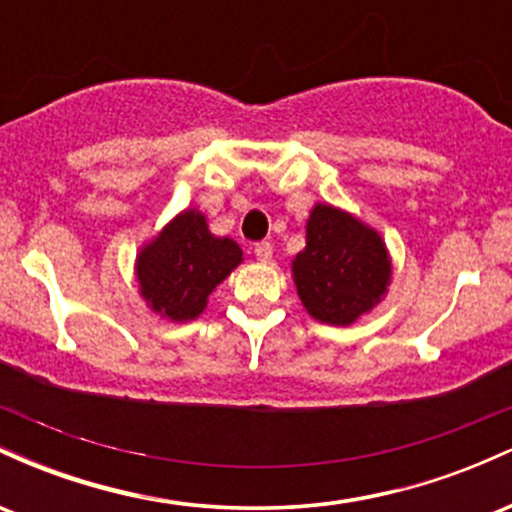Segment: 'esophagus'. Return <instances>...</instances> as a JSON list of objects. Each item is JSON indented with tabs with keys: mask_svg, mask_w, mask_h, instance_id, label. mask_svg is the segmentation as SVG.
<instances>
[{
	"mask_svg": "<svg viewBox=\"0 0 512 512\" xmlns=\"http://www.w3.org/2000/svg\"><path fill=\"white\" fill-rule=\"evenodd\" d=\"M252 252H255V257L260 262H269V260H272V243H267V240H262V243H255Z\"/></svg>",
	"mask_w": 512,
	"mask_h": 512,
	"instance_id": "esophagus-1",
	"label": "esophagus"
}]
</instances>
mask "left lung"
Masks as SVG:
<instances>
[{
    "mask_svg": "<svg viewBox=\"0 0 512 512\" xmlns=\"http://www.w3.org/2000/svg\"><path fill=\"white\" fill-rule=\"evenodd\" d=\"M390 274V255L373 228L330 204L310 211L293 281L315 320L337 327L356 322L385 296Z\"/></svg>",
    "mask_w": 512,
    "mask_h": 512,
    "instance_id": "obj_1",
    "label": "left lung"
}]
</instances>
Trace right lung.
<instances>
[{
    "instance_id": "add662e5",
    "label": "right lung",
    "mask_w": 512,
    "mask_h": 512,
    "mask_svg": "<svg viewBox=\"0 0 512 512\" xmlns=\"http://www.w3.org/2000/svg\"><path fill=\"white\" fill-rule=\"evenodd\" d=\"M243 262L231 238L211 236L207 219L182 211L137 257V279L151 310L173 322L195 320L209 293Z\"/></svg>"
}]
</instances>
